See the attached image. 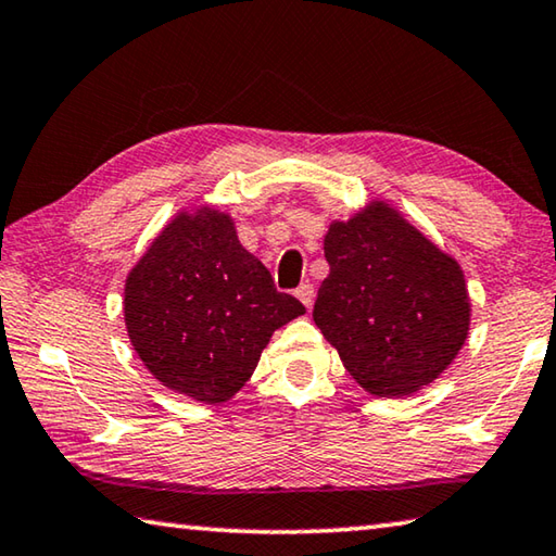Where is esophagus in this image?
<instances>
[{"label": "esophagus", "instance_id": "1", "mask_svg": "<svg viewBox=\"0 0 556 556\" xmlns=\"http://www.w3.org/2000/svg\"><path fill=\"white\" fill-rule=\"evenodd\" d=\"M314 296H316V292H314V285H309V281H304V285L296 289V299L306 306V309H312Z\"/></svg>", "mask_w": 556, "mask_h": 556}]
</instances>
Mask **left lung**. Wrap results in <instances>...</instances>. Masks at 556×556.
<instances>
[{
  "label": "left lung",
  "mask_w": 556,
  "mask_h": 556,
  "mask_svg": "<svg viewBox=\"0 0 556 556\" xmlns=\"http://www.w3.org/2000/svg\"><path fill=\"white\" fill-rule=\"evenodd\" d=\"M324 257L314 324L361 389L403 399L438 381L470 333L460 262L381 198L331 219Z\"/></svg>",
  "instance_id": "1"
}]
</instances>
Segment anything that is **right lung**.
<instances>
[{
  "label": "right lung",
  "instance_id": "obj_1",
  "mask_svg": "<svg viewBox=\"0 0 556 556\" xmlns=\"http://www.w3.org/2000/svg\"><path fill=\"white\" fill-rule=\"evenodd\" d=\"M306 314L247 252L215 205L175 213L130 267L123 321L155 381L198 403H225L250 381L279 326Z\"/></svg>",
  "mask_w": 556,
  "mask_h": 556
}]
</instances>
